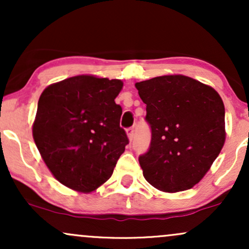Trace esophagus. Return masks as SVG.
Here are the masks:
<instances>
[{"instance_id": "1", "label": "esophagus", "mask_w": 249, "mask_h": 249, "mask_svg": "<svg viewBox=\"0 0 249 249\" xmlns=\"http://www.w3.org/2000/svg\"><path fill=\"white\" fill-rule=\"evenodd\" d=\"M126 133H127V137L130 141H132L133 137H134V128L133 127H128L126 128Z\"/></svg>"}]
</instances>
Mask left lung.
Returning a JSON list of instances; mask_svg holds the SVG:
<instances>
[{
    "label": "left lung",
    "mask_w": 249,
    "mask_h": 249,
    "mask_svg": "<svg viewBox=\"0 0 249 249\" xmlns=\"http://www.w3.org/2000/svg\"><path fill=\"white\" fill-rule=\"evenodd\" d=\"M146 104L151 144L139 156L145 179L162 192H180L204 178L225 144V107L213 88L168 75L136 83Z\"/></svg>",
    "instance_id": "1"
}]
</instances>
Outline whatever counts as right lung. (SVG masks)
Segmentation results:
<instances>
[{"label": "right lung", "mask_w": 249, "mask_h": 249, "mask_svg": "<svg viewBox=\"0 0 249 249\" xmlns=\"http://www.w3.org/2000/svg\"><path fill=\"white\" fill-rule=\"evenodd\" d=\"M119 79L70 77L42 92L33 137L45 165L64 186L95 191L112 176L128 138L119 126Z\"/></svg>", "instance_id": "right-lung-1"}]
</instances>
